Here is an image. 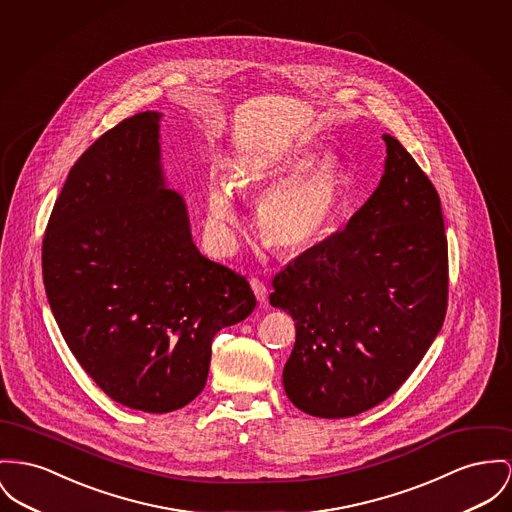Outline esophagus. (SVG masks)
<instances>
[{"mask_svg": "<svg viewBox=\"0 0 512 512\" xmlns=\"http://www.w3.org/2000/svg\"><path fill=\"white\" fill-rule=\"evenodd\" d=\"M250 287H252V291H254L256 299H258V303H260V305H264V303H266V299H268V289H266L264 281H260L258 277H252V279H250Z\"/></svg>", "mask_w": 512, "mask_h": 512, "instance_id": "obj_1", "label": "esophagus"}]
</instances>
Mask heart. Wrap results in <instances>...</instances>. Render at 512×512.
<instances>
[{
    "label": "heart",
    "instance_id": "1",
    "mask_svg": "<svg viewBox=\"0 0 512 512\" xmlns=\"http://www.w3.org/2000/svg\"><path fill=\"white\" fill-rule=\"evenodd\" d=\"M233 182L213 174L207 184L211 235L229 246L237 223V192L260 202L256 225L264 242L281 254H303L328 239L347 207L345 165L340 155L279 147L240 159Z\"/></svg>",
    "mask_w": 512,
    "mask_h": 512
}]
</instances>
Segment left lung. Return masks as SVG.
Returning <instances> with one entry per match:
<instances>
[{"label": "left lung", "mask_w": 512, "mask_h": 512, "mask_svg": "<svg viewBox=\"0 0 512 512\" xmlns=\"http://www.w3.org/2000/svg\"><path fill=\"white\" fill-rule=\"evenodd\" d=\"M378 188L345 229L273 277L272 307L295 320L283 369L308 415L353 417L392 396L441 332L448 246L441 200L396 137L384 134Z\"/></svg>", "instance_id": "obj_1"}]
</instances>
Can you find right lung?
<instances>
[{
  "label": "right lung",
  "instance_id": "1",
  "mask_svg": "<svg viewBox=\"0 0 512 512\" xmlns=\"http://www.w3.org/2000/svg\"><path fill=\"white\" fill-rule=\"evenodd\" d=\"M161 112H139L71 167L42 242L46 297L79 365L114 402L147 413L204 390L211 341L256 297L192 240L184 198L167 188Z\"/></svg>",
  "mask_w": 512,
  "mask_h": 512
}]
</instances>
